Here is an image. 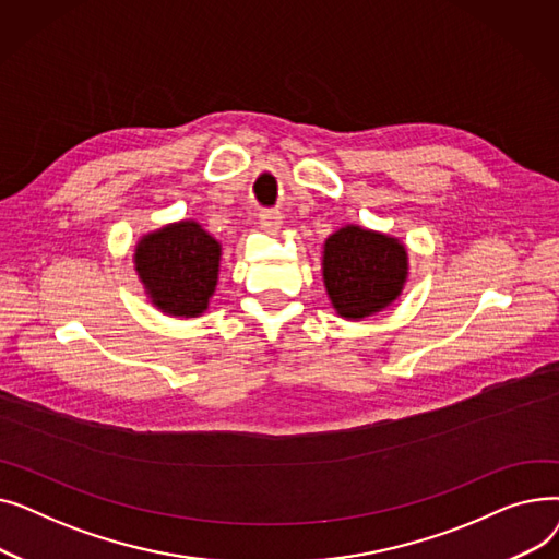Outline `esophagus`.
<instances>
[{
	"label": "esophagus",
	"mask_w": 559,
	"mask_h": 559,
	"mask_svg": "<svg viewBox=\"0 0 559 559\" xmlns=\"http://www.w3.org/2000/svg\"><path fill=\"white\" fill-rule=\"evenodd\" d=\"M260 228L267 235H278L283 228V215L276 211H267L260 215Z\"/></svg>",
	"instance_id": "obj_1"
}]
</instances>
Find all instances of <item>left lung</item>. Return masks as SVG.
<instances>
[{"instance_id": "obj_1", "label": "left lung", "mask_w": 559, "mask_h": 559, "mask_svg": "<svg viewBox=\"0 0 559 559\" xmlns=\"http://www.w3.org/2000/svg\"><path fill=\"white\" fill-rule=\"evenodd\" d=\"M409 274L407 247L383 230L344 224L321 249V278L337 317L362 321L388 310Z\"/></svg>"}]
</instances>
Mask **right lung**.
Returning <instances> with one entry per match:
<instances>
[{"mask_svg":"<svg viewBox=\"0 0 559 559\" xmlns=\"http://www.w3.org/2000/svg\"><path fill=\"white\" fill-rule=\"evenodd\" d=\"M222 242L197 219H179L144 233L133 270L146 299L169 317H201L217 289Z\"/></svg>","mask_w":559,"mask_h":559,"instance_id":"obj_1","label":"right lung"}]
</instances>
